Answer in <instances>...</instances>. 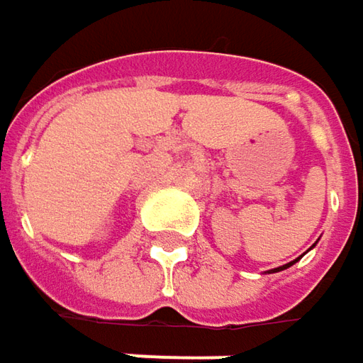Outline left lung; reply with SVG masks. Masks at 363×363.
Here are the masks:
<instances>
[{
  "label": "left lung",
  "mask_w": 363,
  "mask_h": 363,
  "mask_svg": "<svg viewBox=\"0 0 363 363\" xmlns=\"http://www.w3.org/2000/svg\"><path fill=\"white\" fill-rule=\"evenodd\" d=\"M297 260H299V258H297ZM297 260H293V262H297ZM293 262H289V264H285V267H279V269H274V272H277V271H283V269H286V267H291Z\"/></svg>",
  "instance_id": "obj_1"
}]
</instances>
